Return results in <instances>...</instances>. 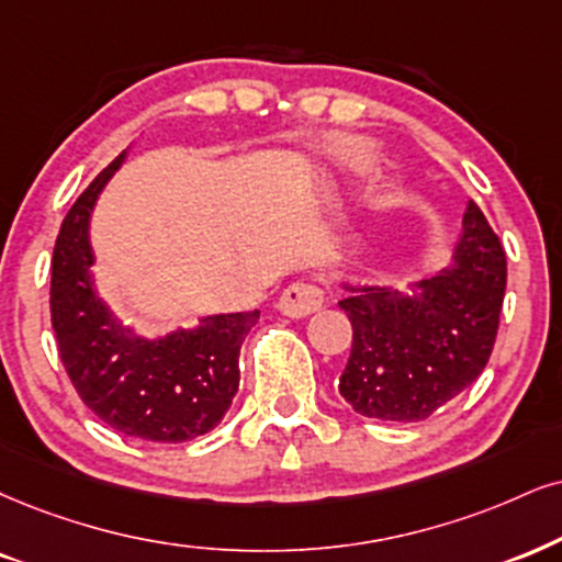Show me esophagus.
Returning a JSON list of instances; mask_svg holds the SVG:
<instances>
[{
	"instance_id": "obj_1",
	"label": "esophagus",
	"mask_w": 562,
	"mask_h": 562,
	"mask_svg": "<svg viewBox=\"0 0 562 562\" xmlns=\"http://www.w3.org/2000/svg\"><path fill=\"white\" fill-rule=\"evenodd\" d=\"M325 294L317 283L310 281H296L292 286L283 289V294L279 296V310L289 317H307L317 313L323 307Z\"/></svg>"
}]
</instances>
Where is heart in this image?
I'll return each mask as SVG.
<instances>
[{
    "label": "heart",
    "mask_w": 562,
    "mask_h": 562,
    "mask_svg": "<svg viewBox=\"0 0 562 562\" xmlns=\"http://www.w3.org/2000/svg\"><path fill=\"white\" fill-rule=\"evenodd\" d=\"M355 158H357V154H355ZM359 158H362V156H359Z\"/></svg>",
    "instance_id": "b5f03b06"
}]
</instances>
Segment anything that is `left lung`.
Listing matches in <instances>:
<instances>
[{"label":"left lung","instance_id":"8db88e82","mask_svg":"<svg viewBox=\"0 0 562 562\" xmlns=\"http://www.w3.org/2000/svg\"><path fill=\"white\" fill-rule=\"evenodd\" d=\"M505 249L474 200L453 262L412 292L349 289L351 355L341 396L364 417L422 422L467 391L493 355L505 296Z\"/></svg>","mask_w":562,"mask_h":562}]
</instances>
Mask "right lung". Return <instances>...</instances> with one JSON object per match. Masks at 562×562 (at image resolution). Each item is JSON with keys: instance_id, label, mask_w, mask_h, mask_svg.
Instances as JSON below:
<instances>
[{"instance_id": "1", "label": "right lung", "mask_w": 562, "mask_h": 562, "mask_svg": "<svg viewBox=\"0 0 562 562\" xmlns=\"http://www.w3.org/2000/svg\"><path fill=\"white\" fill-rule=\"evenodd\" d=\"M124 154L101 171L61 221L52 258V328L75 391L116 432L184 442L224 419L239 387V349L255 313L205 317L195 330L137 338L95 294L88 221Z\"/></svg>"}]
</instances>
